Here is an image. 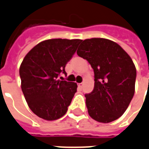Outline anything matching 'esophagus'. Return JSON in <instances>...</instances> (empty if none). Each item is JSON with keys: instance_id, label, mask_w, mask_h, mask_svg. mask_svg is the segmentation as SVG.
Here are the masks:
<instances>
[{"instance_id": "esophagus-1", "label": "esophagus", "mask_w": 149, "mask_h": 149, "mask_svg": "<svg viewBox=\"0 0 149 149\" xmlns=\"http://www.w3.org/2000/svg\"><path fill=\"white\" fill-rule=\"evenodd\" d=\"M84 85V83H80L78 84V87H79L80 88H82V87H83Z\"/></svg>"}]
</instances>
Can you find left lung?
Segmentation results:
<instances>
[{
  "instance_id": "8db88e82",
  "label": "left lung",
  "mask_w": 149,
  "mask_h": 149,
  "mask_svg": "<svg viewBox=\"0 0 149 149\" xmlns=\"http://www.w3.org/2000/svg\"><path fill=\"white\" fill-rule=\"evenodd\" d=\"M78 56L88 61L94 72V88L86 94L89 116L108 123L125 113L135 93L136 69L119 44L104 38L82 40Z\"/></svg>"
}]
</instances>
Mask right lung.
Masks as SVG:
<instances>
[{
  "label": "right lung",
  "instance_id": "add662e5",
  "mask_svg": "<svg viewBox=\"0 0 149 149\" xmlns=\"http://www.w3.org/2000/svg\"><path fill=\"white\" fill-rule=\"evenodd\" d=\"M81 39H52L35 45L19 67L21 89L29 109L39 117L55 120L66 113L77 85L61 81L66 64Z\"/></svg>",
  "mask_w": 149,
  "mask_h": 149
}]
</instances>
